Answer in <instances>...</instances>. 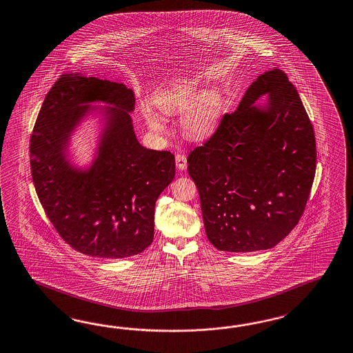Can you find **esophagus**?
I'll return each instance as SVG.
<instances>
[{
  "label": "esophagus",
  "instance_id": "esophagus-1",
  "mask_svg": "<svg viewBox=\"0 0 353 353\" xmlns=\"http://www.w3.org/2000/svg\"><path fill=\"white\" fill-rule=\"evenodd\" d=\"M175 163H176V168H178L179 170H185L187 166H188L187 156L183 154H175Z\"/></svg>",
  "mask_w": 353,
  "mask_h": 353
}]
</instances>
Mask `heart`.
Returning <instances> with one entry per match:
<instances>
[{
	"label": "heart",
	"mask_w": 353,
	"mask_h": 353,
	"mask_svg": "<svg viewBox=\"0 0 353 353\" xmlns=\"http://www.w3.org/2000/svg\"><path fill=\"white\" fill-rule=\"evenodd\" d=\"M199 91V81H183L157 92L154 106L166 115L181 114V128L185 136L206 139L216 130L224 112V100L216 90ZM147 125L156 133L165 132V123L151 103L141 106Z\"/></svg>",
	"instance_id": "b5f03b06"
}]
</instances>
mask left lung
I'll return each mask as SVG.
<instances>
[{
	"instance_id": "1",
	"label": "left lung",
	"mask_w": 353,
	"mask_h": 353,
	"mask_svg": "<svg viewBox=\"0 0 353 353\" xmlns=\"http://www.w3.org/2000/svg\"><path fill=\"white\" fill-rule=\"evenodd\" d=\"M315 170V134L299 92L281 69L263 72L188 156L208 241L226 252L275 247L299 224Z\"/></svg>"
}]
</instances>
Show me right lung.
I'll list each match as a JSON object with an SVG mask.
<instances>
[{"instance_id": "obj_1", "label": "right lung", "mask_w": 353, "mask_h": 353, "mask_svg": "<svg viewBox=\"0 0 353 353\" xmlns=\"http://www.w3.org/2000/svg\"><path fill=\"white\" fill-rule=\"evenodd\" d=\"M105 103L106 107H92ZM134 92L123 83L63 74L47 93L30 138L38 199L63 241L100 259H124L154 241V205L175 176V157L137 139ZM90 116L101 121L91 163L68 154L73 132Z\"/></svg>"}]
</instances>
